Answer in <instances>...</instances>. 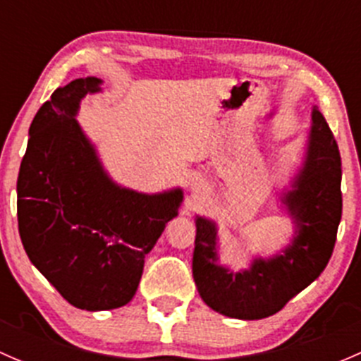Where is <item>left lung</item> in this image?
<instances>
[{
  "mask_svg": "<svg viewBox=\"0 0 361 361\" xmlns=\"http://www.w3.org/2000/svg\"><path fill=\"white\" fill-rule=\"evenodd\" d=\"M341 154L318 108H312L304 164L281 202L297 227L292 245L272 258H255L246 271L218 264L216 225L195 218L192 272L199 295L213 311L228 318L262 319L276 314L307 288L329 264L342 214Z\"/></svg>",
  "mask_w": 361,
  "mask_h": 361,
  "instance_id": "obj_1",
  "label": "left lung"
}]
</instances>
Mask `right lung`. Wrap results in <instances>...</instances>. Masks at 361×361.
<instances>
[{"mask_svg":"<svg viewBox=\"0 0 361 361\" xmlns=\"http://www.w3.org/2000/svg\"><path fill=\"white\" fill-rule=\"evenodd\" d=\"M101 80L59 87L29 127L17 180L19 234L31 264L71 305L108 311L133 300L145 257L178 216L181 188L141 194L118 187L76 122Z\"/></svg>","mask_w":361,"mask_h":361,"instance_id":"obj_1","label":"right lung"}]
</instances>
